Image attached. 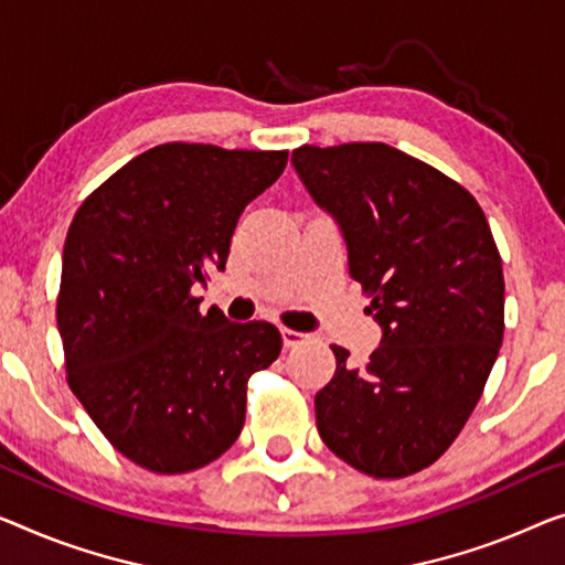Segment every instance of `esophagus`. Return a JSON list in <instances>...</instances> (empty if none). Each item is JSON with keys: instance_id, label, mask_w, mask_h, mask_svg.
<instances>
[{"instance_id": "esophagus-1", "label": "esophagus", "mask_w": 565, "mask_h": 565, "mask_svg": "<svg viewBox=\"0 0 565 565\" xmlns=\"http://www.w3.org/2000/svg\"><path fill=\"white\" fill-rule=\"evenodd\" d=\"M281 337H284V344H286V348H297V344L305 342L309 334H305V332H297V330H289V327H284V330H281Z\"/></svg>"}]
</instances>
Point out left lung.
I'll return each instance as SVG.
<instances>
[{
  "label": "left lung",
  "mask_w": 565,
  "mask_h": 565,
  "mask_svg": "<svg viewBox=\"0 0 565 565\" xmlns=\"http://www.w3.org/2000/svg\"><path fill=\"white\" fill-rule=\"evenodd\" d=\"M291 164L340 225L350 276L383 327L365 367L332 344L319 436L370 477L416 475L457 439L498 360L504 279L490 223L459 182L381 141L305 145Z\"/></svg>",
  "instance_id": "8db88e82"
}]
</instances>
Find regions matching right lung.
I'll return each mask as SVG.
<instances>
[{"instance_id": "1", "label": "right lung", "mask_w": 565, "mask_h": 565, "mask_svg": "<svg viewBox=\"0 0 565 565\" xmlns=\"http://www.w3.org/2000/svg\"><path fill=\"white\" fill-rule=\"evenodd\" d=\"M289 151L159 145L83 200L57 294L67 385L134 465L184 475L228 451L246 385L279 358L268 322L200 311L192 286L223 271L243 207Z\"/></svg>"}]
</instances>
